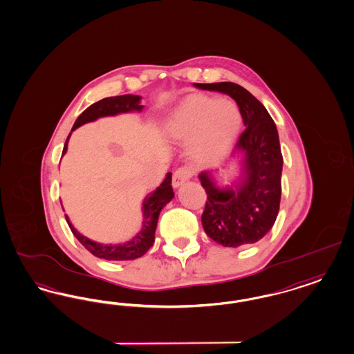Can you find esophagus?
<instances>
[{"label":"esophagus","instance_id":"34e87169","mask_svg":"<svg viewBox=\"0 0 354 354\" xmlns=\"http://www.w3.org/2000/svg\"><path fill=\"white\" fill-rule=\"evenodd\" d=\"M192 176V171L188 167H180L174 172L172 175V187L179 188L184 182H187Z\"/></svg>","mask_w":354,"mask_h":354}]
</instances>
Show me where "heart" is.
Returning <instances> with one entry per match:
<instances>
[{"label":"heart","instance_id":"1","mask_svg":"<svg viewBox=\"0 0 354 354\" xmlns=\"http://www.w3.org/2000/svg\"><path fill=\"white\" fill-rule=\"evenodd\" d=\"M242 127L239 105L227 99L192 95L175 105L162 122L167 141L187 142L191 159L209 166L227 156Z\"/></svg>","mask_w":354,"mask_h":354}]
</instances>
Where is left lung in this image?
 Segmentation results:
<instances>
[{
  "mask_svg": "<svg viewBox=\"0 0 354 354\" xmlns=\"http://www.w3.org/2000/svg\"><path fill=\"white\" fill-rule=\"evenodd\" d=\"M196 88L220 92L234 100L246 129L225 163L240 166V176L220 185V171L198 175L207 192L201 214L204 232L227 248H240L263 239L274 225L282 195L283 156L277 127L261 101L243 86L230 82L198 84Z\"/></svg>",
  "mask_w": 354,
  "mask_h": 354,
  "instance_id": "8db88e82",
  "label": "left lung"
}]
</instances>
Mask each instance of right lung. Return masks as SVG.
<instances>
[{
    "instance_id": "1",
    "label": "right lung",
    "mask_w": 354,
    "mask_h": 354,
    "mask_svg": "<svg viewBox=\"0 0 354 354\" xmlns=\"http://www.w3.org/2000/svg\"><path fill=\"white\" fill-rule=\"evenodd\" d=\"M141 96L137 95H122L115 97H106L100 100L97 102L88 106L83 113L77 117L72 127L71 133L67 137L64 143L62 156L67 153L68 141L71 137L72 131L77 127L93 122L101 117H109L121 113H131V112H142L145 108L141 105ZM171 176L172 174L167 172L165 180L156 188V191L147 194L142 201V227L141 230L131 237V240L124 243H101L97 241L91 240L83 236L76 227L72 225L70 217L66 214V220L68 227H71L73 236L84 246L88 252H91L95 257H99L108 261H133L145 254L154 243L156 239V224L159 218L160 211L174 198V191L171 187ZM62 204V200H60ZM64 211V209H63Z\"/></svg>"
}]
</instances>
